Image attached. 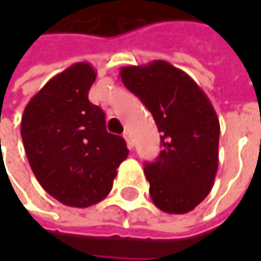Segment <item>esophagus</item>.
<instances>
[{
    "label": "esophagus",
    "instance_id": "34e87169",
    "mask_svg": "<svg viewBox=\"0 0 261 261\" xmlns=\"http://www.w3.org/2000/svg\"><path fill=\"white\" fill-rule=\"evenodd\" d=\"M122 136H124V139H125V142H127V146H128V148H133V140H131V136H130V131L127 130V131H124V134H122Z\"/></svg>",
    "mask_w": 261,
    "mask_h": 261
}]
</instances>
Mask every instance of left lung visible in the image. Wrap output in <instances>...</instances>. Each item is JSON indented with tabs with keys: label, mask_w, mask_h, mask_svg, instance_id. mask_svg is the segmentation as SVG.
Here are the masks:
<instances>
[{
	"label": "left lung",
	"mask_w": 261,
	"mask_h": 261,
	"mask_svg": "<svg viewBox=\"0 0 261 261\" xmlns=\"http://www.w3.org/2000/svg\"><path fill=\"white\" fill-rule=\"evenodd\" d=\"M119 74L162 134L160 155L145 165L152 202L171 215L192 212L210 193L218 172L221 127L208 96L165 60L125 66Z\"/></svg>",
	"instance_id": "left-lung-1"
}]
</instances>
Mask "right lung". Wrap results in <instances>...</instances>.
Wrapping results in <instances>:
<instances>
[{
	"instance_id": "1",
	"label": "right lung",
	"mask_w": 261,
	"mask_h": 261,
	"mask_svg": "<svg viewBox=\"0 0 261 261\" xmlns=\"http://www.w3.org/2000/svg\"><path fill=\"white\" fill-rule=\"evenodd\" d=\"M96 71L79 62L54 75L27 104L21 136L40 186L65 205L86 208L112 190L128 149L106 130L104 112L89 101Z\"/></svg>"
}]
</instances>
